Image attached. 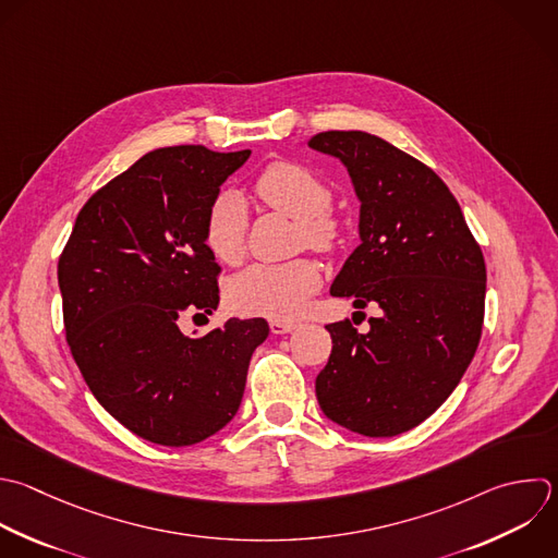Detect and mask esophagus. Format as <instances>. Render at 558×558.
<instances>
[{
    "mask_svg": "<svg viewBox=\"0 0 558 558\" xmlns=\"http://www.w3.org/2000/svg\"><path fill=\"white\" fill-rule=\"evenodd\" d=\"M299 327L296 320H286V318H270V331L272 333H290Z\"/></svg>",
    "mask_w": 558,
    "mask_h": 558,
    "instance_id": "34e87169",
    "label": "esophagus"
}]
</instances>
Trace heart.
Masks as SVG:
<instances>
[{
	"mask_svg": "<svg viewBox=\"0 0 558 558\" xmlns=\"http://www.w3.org/2000/svg\"><path fill=\"white\" fill-rule=\"evenodd\" d=\"M257 196L272 209L296 220L301 246L331 251L340 225L329 211L331 187L310 168L294 161L270 163L255 181ZM205 246L222 264H238L244 255L246 211L242 201L225 192L207 209ZM320 266L310 257L283 264H255L229 281L227 299L240 314L292 318L320 288Z\"/></svg>",
	"mask_w": 558,
	"mask_h": 558,
	"instance_id": "b5f03b06",
	"label": "heart"
}]
</instances>
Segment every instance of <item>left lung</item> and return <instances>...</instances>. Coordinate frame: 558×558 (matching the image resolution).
I'll list each match as a JSON object with an SVG mask.
<instances>
[{"label":"left lung","mask_w":558,"mask_h":558,"mask_svg":"<svg viewBox=\"0 0 558 558\" xmlns=\"http://www.w3.org/2000/svg\"><path fill=\"white\" fill-rule=\"evenodd\" d=\"M307 146L338 157L360 198L362 244L331 294L379 307L366 333L349 318L325 325L333 347L316 397L351 432L397 436L451 395L475 355L484 257L458 201L418 159L362 131L318 133Z\"/></svg>","instance_id":"obj_1"}]
</instances>
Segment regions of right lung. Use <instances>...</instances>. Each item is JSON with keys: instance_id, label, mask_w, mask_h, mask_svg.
I'll list each match as a JSON object with an SVG mask.
<instances>
[{"instance_id": "right-lung-1", "label": "right lung", "mask_w": 558, "mask_h": 558, "mask_svg": "<svg viewBox=\"0 0 558 558\" xmlns=\"http://www.w3.org/2000/svg\"><path fill=\"white\" fill-rule=\"evenodd\" d=\"M251 150L170 146L144 155L81 209L59 259L65 336L100 405L166 447L201 442L238 412L264 318H229L201 338L183 314L218 307L220 266L203 227Z\"/></svg>"}]
</instances>
